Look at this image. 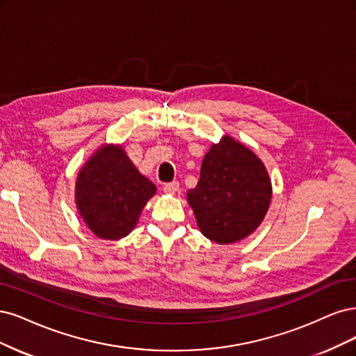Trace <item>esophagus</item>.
<instances>
[{"label": "esophagus", "mask_w": 356, "mask_h": 356, "mask_svg": "<svg viewBox=\"0 0 356 356\" xmlns=\"http://www.w3.org/2000/svg\"><path fill=\"white\" fill-rule=\"evenodd\" d=\"M179 191V183L177 181H170L164 185V192L168 195H175Z\"/></svg>", "instance_id": "esophagus-1"}]
</instances>
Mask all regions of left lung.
Here are the masks:
<instances>
[{
  "label": "left lung",
  "instance_id": "obj_1",
  "mask_svg": "<svg viewBox=\"0 0 356 356\" xmlns=\"http://www.w3.org/2000/svg\"><path fill=\"white\" fill-rule=\"evenodd\" d=\"M272 183L261 159L234 137L213 143L201 164L198 185L188 191L201 234L217 244H234L265 219Z\"/></svg>",
  "mask_w": 356,
  "mask_h": 356
}]
</instances>
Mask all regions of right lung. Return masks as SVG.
Listing matches in <instances>:
<instances>
[{
    "label": "right lung",
    "instance_id": "1",
    "mask_svg": "<svg viewBox=\"0 0 356 356\" xmlns=\"http://www.w3.org/2000/svg\"><path fill=\"white\" fill-rule=\"evenodd\" d=\"M156 186L145 177L121 145H102L79 168L75 204L84 223L96 236L117 241L139 222Z\"/></svg>",
    "mask_w": 356,
    "mask_h": 356
}]
</instances>
